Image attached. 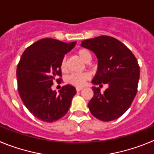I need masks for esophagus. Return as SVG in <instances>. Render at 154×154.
Listing matches in <instances>:
<instances>
[{"label":"esophagus","mask_w":154,"mask_h":154,"mask_svg":"<svg viewBox=\"0 0 154 154\" xmlns=\"http://www.w3.org/2000/svg\"><path fill=\"white\" fill-rule=\"evenodd\" d=\"M82 89H83L82 87H77V88H76V91H77V92H79V91H81Z\"/></svg>","instance_id":"esophagus-1"}]
</instances>
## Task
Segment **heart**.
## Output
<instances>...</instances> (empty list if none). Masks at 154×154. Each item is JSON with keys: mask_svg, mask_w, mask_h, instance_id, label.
Returning a JSON list of instances; mask_svg holds the SVG:
<instances>
[{"mask_svg": "<svg viewBox=\"0 0 154 154\" xmlns=\"http://www.w3.org/2000/svg\"><path fill=\"white\" fill-rule=\"evenodd\" d=\"M77 55L85 62H89L92 59V55H91L90 51L86 48H80L77 51ZM60 69L62 72H65L67 70V62H66L65 58H63L61 61ZM89 78H90V75L87 72L75 73L68 77L67 81L69 83L74 86L82 87L83 86L87 80L89 79Z\"/></svg>", "mask_w": 154, "mask_h": 154, "instance_id": "obj_1", "label": "heart"}]
</instances>
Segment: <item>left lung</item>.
Masks as SVG:
<instances>
[{"instance_id": "obj_1", "label": "left lung", "mask_w": 154, "mask_h": 154, "mask_svg": "<svg viewBox=\"0 0 154 154\" xmlns=\"http://www.w3.org/2000/svg\"><path fill=\"white\" fill-rule=\"evenodd\" d=\"M81 45L93 51L98 58L92 83L109 85L103 93L99 88H92L94 96L88 104L91 113L106 122L120 117L137 92L140 66L137 58L124 44L106 35L84 40Z\"/></svg>"}]
</instances>
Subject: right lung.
<instances>
[{
  "label": "right lung",
  "instance_id": "add662e5",
  "mask_svg": "<svg viewBox=\"0 0 154 154\" xmlns=\"http://www.w3.org/2000/svg\"><path fill=\"white\" fill-rule=\"evenodd\" d=\"M75 44L43 38L27 48L21 55L17 68L19 95L27 109L40 120L51 123L69 111L75 88L66 85L57 93L51 86L54 80H62L57 79L62 76L61 61Z\"/></svg>",
  "mask_w": 154,
  "mask_h": 154
}]
</instances>
